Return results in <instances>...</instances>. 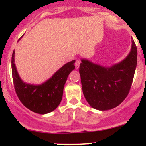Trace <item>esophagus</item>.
Masks as SVG:
<instances>
[{"label": "esophagus", "instance_id": "esophagus-1", "mask_svg": "<svg viewBox=\"0 0 146 146\" xmlns=\"http://www.w3.org/2000/svg\"><path fill=\"white\" fill-rule=\"evenodd\" d=\"M80 63H81V61H80V60H76V61H75V68H76V69H78L79 67H80Z\"/></svg>", "mask_w": 146, "mask_h": 146}]
</instances>
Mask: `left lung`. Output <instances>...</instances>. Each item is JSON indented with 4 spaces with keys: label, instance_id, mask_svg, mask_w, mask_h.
Listing matches in <instances>:
<instances>
[{
    "label": "left lung",
    "instance_id": "8db88e82",
    "mask_svg": "<svg viewBox=\"0 0 146 146\" xmlns=\"http://www.w3.org/2000/svg\"><path fill=\"white\" fill-rule=\"evenodd\" d=\"M125 60L112 67L105 68L82 60L80 74L82 91L93 108L106 110L117 107L128 96L137 66V49L133 40Z\"/></svg>",
    "mask_w": 146,
    "mask_h": 146
}]
</instances>
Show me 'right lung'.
<instances>
[{
    "mask_svg": "<svg viewBox=\"0 0 146 146\" xmlns=\"http://www.w3.org/2000/svg\"><path fill=\"white\" fill-rule=\"evenodd\" d=\"M14 51L11 57V72L15 91L20 101L36 113L44 115L53 111L61 102L68 75L75 68V60L64 65L42 84L31 85L20 78L14 64Z\"/></svg>",
    "mask_w": 146,
    "mask_h": 146,
    "instance_id": "add662e5",
    "label": "right lung"
}]
</instances>
